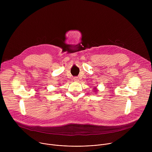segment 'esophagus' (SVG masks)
<instances>
[{
	"instance_id": "1",
	"label": "esophagus",
	"mask_w": 152,
	"mask_h": 152,
	"mask_svg": "<svg viewBox=\"0 0 152 152\" xmlns=\"http://www.w3.org/2000/svg\"><path fill=\"white\" fill-rule=\"evenodd\" d=\"M73 80L75 82H78L79 81V78H78V77H73Z\"/></svg>"
}]
</instances>
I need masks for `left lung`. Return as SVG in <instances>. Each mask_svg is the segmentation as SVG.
Instances as JSON below:
<instances>
[{
  "instance_id": "obj_1",
  "label": "left lung",
  "mask_w": 152,
  "mask_h": 152,
  "mask_svg": "<svg viewBox=\"0 0 152 152\" xmlns=\"http://www.w3.org/2000/svg\"><path fill=\"white\" fill-rule=\"evenodd\" d=\"M94 88V91H96H96H97V90H96V87H95V88Z\"/></svg>"
}]
</instances>
